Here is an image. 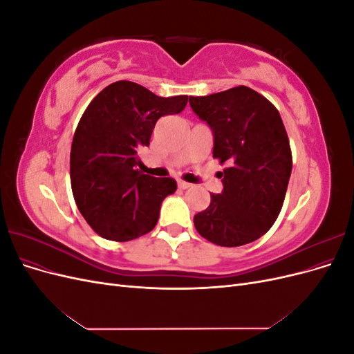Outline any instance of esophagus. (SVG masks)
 Masks as SVG:
<instances>
[{"instance_id":"obj_1","label":"esophagus","mask_w":354,"mask_h":354,"mask_svg":"<svg viewBox=\"0 0 354 354\" xmlns=\"http://www.w3.org/2000/svg\"><path fill=\"white\" fill-rule=\"evenodd\" d=\"M177 185H178V187H180V189H189V187L192 186L190 183H186V181H183V180H178V183H177Z\"/></svg>"}]
</instances>
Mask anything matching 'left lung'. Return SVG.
<instances>
[{
	"instance_id": "obj_1",
	"label": "left lung",
	"mask_w": 354,
	"mask_h": 354,
	"mask_svg": "<svg viewBox=\"0 0 354 354\" xmlns=\"http://www.w3.org/2000/svg\"><path fill=\"white\" fill-rule=\"evenodd\" d=\"M190 108L205 121L214 138L212 156L227 168L220 174L221 194L198 212L201 236L220 246L254 242L279 216L292 156L282 118L264 95L250 87L189 97Z\"/></svg>"
}]
</instances>
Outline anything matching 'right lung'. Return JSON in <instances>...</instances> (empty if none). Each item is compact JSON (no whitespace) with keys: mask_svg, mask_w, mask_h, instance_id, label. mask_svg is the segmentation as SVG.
<instances>
[{"mask_svg":"<svg viewBox=\"0 0 354 354\" xmlns=\"http://www.w3.org/2000/svg\"><path fill=\"white\" fill-rule=\"evenodd\" d=\"M187 95L159 97L131 81L103 88L85 109L71 147L72 194L91 229L125 242L151 232L176 180L140 173L137 152L149 146L160 116L180 113Z\"/></svg>","mask_w":354,"mask_h":354,"instance_id":"obj_1","label":"right lung"}]
</instances>
